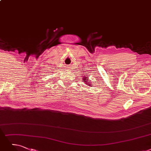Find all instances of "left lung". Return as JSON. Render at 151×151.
I'll return each mask as SVG.
<instances>
[{"label":"left lung","mask_w":151,"mask_h":151,"mask_svg":"<svg viewBox=\"0 0 151 151\" xmlns=\"http://www.w3.org/2000/svg\"><path fill=\"white\" fill-rule=\"evenodd\" d=\"M83 82H85L86 83L87 85H88L89 86H91L92 83H90V82H88V77H84L83 78Z\"/></svg>","instance_id":"obj_1"}]
</instances>
